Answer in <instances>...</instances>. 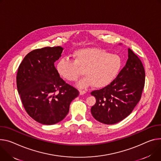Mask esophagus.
<instances>
[{"instance_id": "34e87169", "label": "esophagus", "mask_w": 161, "mask_h": 161, "mask_svg": "<svg viewBox=\"0 0 161 161\" xmlns=\"http://www.w3.org/2000/svg\"><path fill=\"white\" fill-rule=\"evenodd\" d=\"M86 93V92L85 91H80V95H83V94H85Z\"/></svg>"}]
</instances>
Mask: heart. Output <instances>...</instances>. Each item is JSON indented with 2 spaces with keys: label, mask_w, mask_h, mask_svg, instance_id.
I'll return each mask as SVG.
<instances>
[{
  "label": "heart",
  "mask_w": 161,
  "mask_h": 161,
  "mask_svg": "<svg viewBox=\"0 0 161 161\" xmlns=\"http://www.w3.org/2000/svg\"><path fill=\"white\" fill-rule=\"evenodd\" d=\"M75 60L64 57L58 61L56 70L64 79L76 81L80 69H84L86 76L77 83L80 88L93 85L96 88H102L109 85L118 76L121 67V58L117 54L97 48L86 47L74 53Z\"/></svg>",
  "instance_id": "b5f03b06"
}]
</instances>
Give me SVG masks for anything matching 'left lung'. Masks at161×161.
<instances>
[{
  "label": "left lung",
  "mask_w": 161,
  "mask_h": 161,
  "mask_svg": "<svg viewBox=\"0 0 161 161\" xmlns=\"http://www.w3.org/2000/svg\"><path fill=\"white\" fill-rule=\"evenodd\" d=\"M125 66L110 84L91 94L96 102L91 114L100 123L113 125L129 115L139 101L144 86L145 72L138 56L128 48Z\"/></svg>",
  "instance_id": "8db88e82"
}]
</instances>
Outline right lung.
I'll return each mask as SVG.
<instances>
[{
	"label": "right lung",
	"instance_id": "add662e5",
	"mask_svg": "<svg viewBox=\"0 0 161 161\" xmlns=\"http://www.w3.org/2000/svg\"><path fill=\"white\" fill-rule=\"evenodd\" d=\"M64 48L46 47L29 53L20 64L17 86L24 107L36 121L51 125L62 121L71 101L79 95L60 76L54 62Z\"/></svg>",
	"mask_w": 161,
	"mask_h": 161
}]
</instances>
